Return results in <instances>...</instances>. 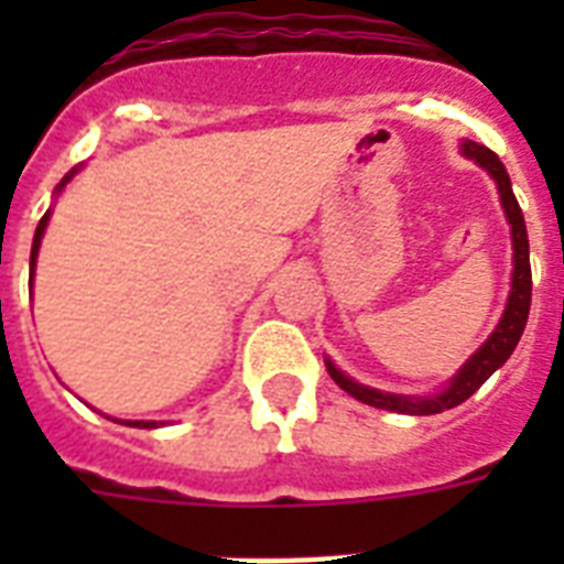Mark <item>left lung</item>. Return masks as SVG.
Instances as JSON below:
<instances>
[{
	"label": "left lung",
	"instance_id": "obj_1",
	"mask_svg": "<svg viewBox=\"0 0 564 564\" xmlns=\"http://www.w3.org/2000/svg\"><path fill=\"white\" fill-rule=\"evenodd\" d=\"M463 154L468 161H474L480 170H486L495 181L500 195V207L507 213L509 234H512V283H509V299L503 307L498 327L491 330L489 339L477 348V351L465 360V366L447 380L438 392L430 394H394L375 389V386L357 383L354 377L345 375L343 369H336V362L325 357L327 375L334 377L336 386L357 398L360 403H369L377 410L403 412V415H436V412L454 410L463 401H468L503 362L512 357L518 339L524 334L527 316H530V299H533V272H530V239H527L524 213L518 207V198L512 193V181H509L507 166L500 163V158L486 145H477L471 140H463Z\"/></svg>",
	"mask_w": 564,
	"mask_h": 564
}]
</instances>
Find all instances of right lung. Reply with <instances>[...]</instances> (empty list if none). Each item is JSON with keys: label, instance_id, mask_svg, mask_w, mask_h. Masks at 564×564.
I'll use <instances>...</instances> for the list:
<instances>
[{"label": "right lung", "instance_id": "obj_1", "mask_svg": "<svg viewBox=\"0 0 564 564\" xmlns=\"http://www.w3.org/2000/svg\"><path fill=\"white\" fill-rule=\"evenodd\" d=\"M78 170H82V166H75L73 172H66L64 181H61V184H57L55 195L61 193V189H64L66 184H69V181L75 178V172H78ZM48 216H52V210H46V216H43V219H40L37 230H34V242H31V260H29V283H34V269H37V254H40V239H43V234H46ZM113 421H117V419H113ZM119 424H128V427H143V430H152V427H158V424H161V421H119Z\"/></svg>", "mask_w": 564, "mask_h": 564}]
</instances>
